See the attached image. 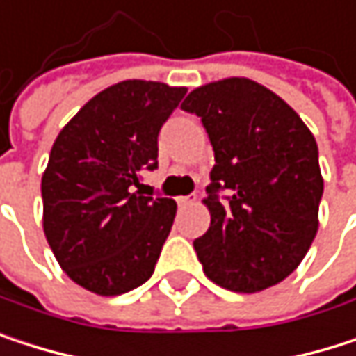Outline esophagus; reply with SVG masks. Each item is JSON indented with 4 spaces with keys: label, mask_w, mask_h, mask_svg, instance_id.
Listing matches in <instances>:
<instances>
[{
    "label": "esophagus",
    "mask_w": 356,
    "mask_h": 356,
    "mask_svg": "<svg viewBox=\"0 0 356 356\" xmlns=\"http://www.w3.org/2000/svg\"><path fill=\"white\" fill-rule=\"evenodd\" d=\"M195 195H188V197H178V207H188V205H193L195 203Z\"/></svg>",
    "instance_id": "1"
}]
</instances>
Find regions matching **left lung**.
<instances>
[{
  "label": "left lung",
  "mask_w": 356,
  "mask_h": 356,
  "mask_svg": "<svg viewBox=\"0 0 356 356\" xmlns=\"http://www.w3.org/2000/svg\"><path fill=\"white\" fill-rule=\"evenodd\" d=\"M182 109L201 118L216 155L205 199L211 226L193 243L203 271L234 292L266 290L298 267L317 234L315 136L284 99L249 79L199 87Z\"/></svg>",
  "instance_id": "1"
}]
</instances>
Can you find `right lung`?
Returning <instances> with one entry per match:
<instances>
[{"label": "right lung", "instance_id": "add662e5", "mask_svg": "<svg viewBox=\"0 0 356 356\" xmlns=\"http://www.w3.org/2000/svg\"><path fill=\"white\" fill-rule=\"evenodd\" d=\"M184 95L163 83H118L85 103L51 147L43 230L68 277L95 294H124L153 275L176 203L145 197L140 174L157 168L159 130Z\"/></svg>", "mask_w": 356, "mask_h": 356}]
</instances>
